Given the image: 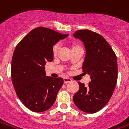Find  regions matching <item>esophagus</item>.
<instances>
[{
  "instance_id": "esophagus-1",
  "label": "esophagus",
  "mask_w": 129,
  "mask_h": 129,
  "mask_svg": "<svg viewBox=\"0 0 129 129\" xmlns=\"http://www.w3.org/2000/svg\"><path fill=\"white\" fill-rule=\"evenodd\" d=\"M72 81V79H69V78H64L63 79V82L64 83H70V82Z\"/></svg>"
}]
</instances>
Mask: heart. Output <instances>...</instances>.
I'll return each instance as SVG.
<instances>
[{
	"label": "heart",
	"mask_w": 129,
	"mask_h": 129,
	"mask_svg": "<svg viewBox=\"0 0 129 129\" xmlns=\"http://www.w3.org/2000/svg\"><path fill=\"white\" fill-rule=\"evenodd\" d=\"M77 47H81V46L79 45H78V44H73V45L72 46V49H74V48ZM58 50H59V45H58V44H56V45H55L53 46V48H52L53 54H54V55H56L57 53Z\"/></svg>",
	"instance_id": "heart-1"
}]
</instances>
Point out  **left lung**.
Listing matches in <instances>:
<instances>
[{"label":"left lung","instance_id":"obj_1","mask_svg":"<svg viewBox=\"0 0 129 129\" xmlns=\"http://www.w3.org/2000/svg\"><path fill=\"white\" fill-rule=\"evenodd\" d=\"M83 42L86 55L83 70L90 75L88 86L78 82L79 89L73 96L77 107L85 113H96L107 104L118 79L115 52L100 34L89 30H77L73 35Z\"/></svg>","mask_w":129,"mask_h":129}]
</instances>
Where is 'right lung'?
<instances>
[{"instance_id":"1","label":"right lung","mask_w":129,"mask_h":129,"mask_svg":"<svg viewBox=\"0 0 129 129\" xmlns=\"http://www.w3.org/2000/svg\"><path fill=\"white\" fill-rule=\"evenodd\" d=\"M68 35L38 27L16 46L11 60V80L19 99L32 111H45L55 102L63 79L46 76L44 66L53 60V46Z\"/></svg>"}]
</instances>
